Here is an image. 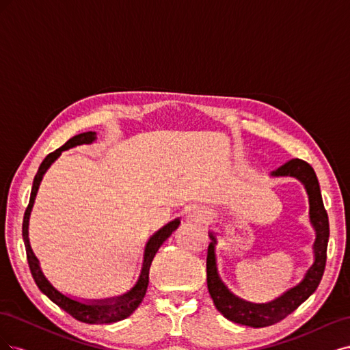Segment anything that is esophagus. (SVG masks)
Masks as SVG:
<instances>
[{
    "label": "esophagus",
    "instance_id": "1",
    "mask_svg": "<svg viewBox=\"0 0 350 350\" xmlns=\"http://www.w3.org/2000/svg\"><path fill=\"white\" fill-rule=\"evenodd\" d=\"M189 217H191L193 220H197V221H206L208 219V213L207 211H193Z\"/></svg>",
    "mask_w": 350,
    "mask_h": 350
}]
</instances>
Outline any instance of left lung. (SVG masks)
<instances>
[{
    "label": "left lung",
    "mask_w": 350,
    "mask_h": 350,
    "mask_svg": "<svg viewBox=\"0 0 350 350\" xmlns=\"http://www.w3.org/2000/svg\"><path fill=\"white\" fill-rule=\"evenodd\" d=\"M274 176H295L304 183L306 193L310 196V217L317 232V238L314 242L315 260L314 264L306 271L304 280L296 284L295 288L283 293L280 298L274 299L269 304H251L229 292V289L220 280L216 258H215V245L216 239L210 234L211 242L207 248V289L213 299V304L220 314H224L228 320L250 327H267L273 325L289 314H292L298 306L310 298V295L319 288L321 278L325 269L327 260V243L330 228H328V216L324 208L323 197L320 191V184L314 169L310 163L301 159H292L286 162L276 171H273Z\"/></svg>",
    "instance_id": "obj_1"
}]
</instances>
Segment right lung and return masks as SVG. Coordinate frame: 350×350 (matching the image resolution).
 I'll use <instances>...</instances> for the list:
<instances>
[{
    "label": "right lung",
    "mask_w": 350,
    "mask_h": 350,
    "mask_svg": "<svg viewBox=\"0 0 350 350\" xmlns=\"http://www.w3.org/2000/svg\"><path fill=\"white\" fill-rule=\"evenodd\" d=\"M94 139H96V133H93V131L77 134V135L71 137V139L64 146H61L59 149L49 153L44 159V162L40 163V166L38 169V174L35 175V179H33V187H31L30 200H29V204L26 207L25 217H23V228H22L23 230L22 232H23V241H25V247H26V257H27V262H29V269H30L31 276H33V280L38 284L40 292H44L52 302L59 306L61 310H64L67 314H70L71 317H74V319L81 321V323L111 324V323H116V321H121V320L126 319V317H130L137 308H139V305L142 304L144 295H146L147 286H149V273H150L152 261L156 256L157 250L161 248V245L163 243V241L176 229V226L179 225V220L176 219V220L171 221V224H167L165 228L156 232V234L150 238V241L147 242L140 279L130 292H126L122 296H118V298L100 301V302L98 301L94 304H83L79 301L70 299L68 296L59 293L44 276V273H42V270L39 267L38 258L35 257L33 251H31V248H30L29 230H27L29 216H30L31 207H33V203H35V197L38 193L39 184L42 181V176H44V174L46 172V169L51 166V163L57 161L61 152L68 150V149H71V147H76L80 144H89Z\"/></svg>",
    "instance_id": "obj_1"
}]
</instances>
